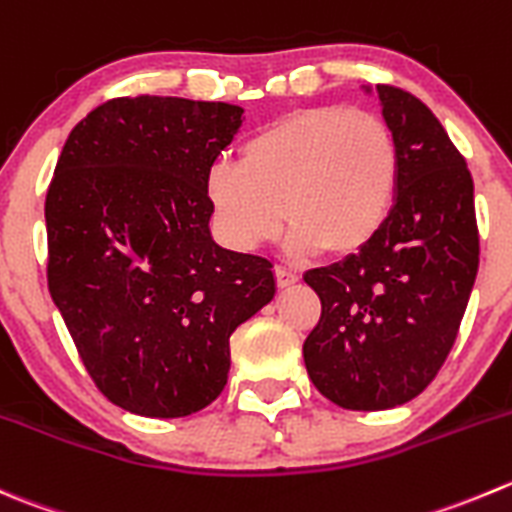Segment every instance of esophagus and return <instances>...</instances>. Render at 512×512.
<instances>
[{
    "label": "esophagus",
    "instance_id": "1",
    "mask_svg": "<svg viewBox=\"0 0 512 512\" xmlns=\"http://www.w3.org/2000/svg\"><path fill=\"white\" fill-rule=\"evenodd\" d=\"M275 277H277V285H280V287H290V285H295L297 280H300L297 270H292V267H287V265H277L275 267Z\"/></svg>",
    "mask_w": 512,
    "mask_h": 512
}]
</instances>
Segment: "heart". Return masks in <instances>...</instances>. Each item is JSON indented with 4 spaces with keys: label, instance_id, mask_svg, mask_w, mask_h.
Here are the masks:
<instances>
[{
    "label": "heart",
    "instance_id": "1",
    "mask_svg": "<svg viewBox=\"0 0 512 512\" xmlns=\"http://www.w3.org/2000/svg\"><path fill=\"white\" fill-rule=\"evenodd\" d=\"M400 147L390 124L340 104L295 109L250 137L240 162H215L205 200L222 242L267 245L287 220L292 255H352L393 215Z\"/></svg>",
    "mask_w": 512,
    "mask_h": 512
}]
</instances>
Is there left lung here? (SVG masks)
I'll use <instances>...</instances> for the list:
<instances>
[{
  "instance_id": "obj_1",
  "label": "left lung",
  "mask_w": 512,
  "mask_h": 512,
  "mask_svg": "<svg viewBox=\"0 0 512 512\" xmlns=\"http://www.w3.org/2000/svg\"><path fill=\"white\" fill-rule=\"evenodd\" d=\"M377 94L400 147L393 215L357 255L305 272L322 315L302 345L312 385L345 410H388L443 367L478 275L473 177L433 112L390 84Z\"/></svg>"
}]
</instances>
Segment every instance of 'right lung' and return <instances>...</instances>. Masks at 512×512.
Masks as SVG:
<instances>
[{
  "mask_svg": "<svg viewBox=\"0 0 512 512\" xmlns=\"http://www.w3.org/2000/svg\"><path fill=\"white\" fill-rule=\"evenodd\" d=\"M245 109L182 97L99 104L69 132L44 205L49 295L97 388L185 418L230 375V337L275 297L265 257L210 232L205 175Z\"/></svg>",
  "mask_w": 512,
  "mask_h": 512,
  "instance_id": "1",
  "label": "right lung"
}]
</instances>
